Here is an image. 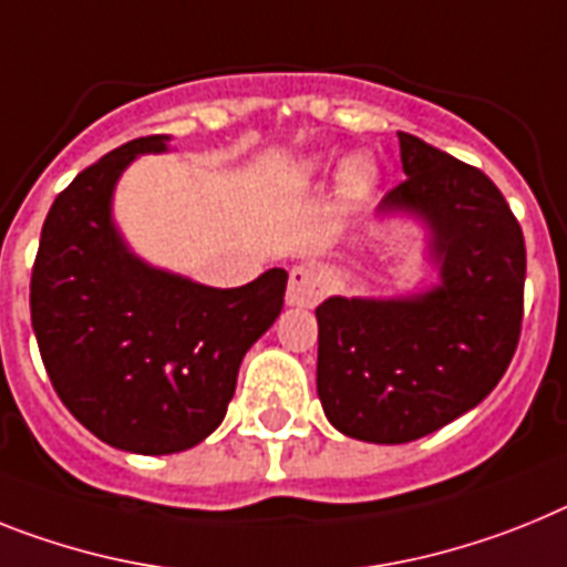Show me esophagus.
Returning <instances> with one entry per match:
<instances>
[{"label": "esophagus", "mask_w": 567, "mask_h": 567, "mask_svg": "<svg viewBox=\"0 0 567 567\" xmlns=\"http://www.w3.org/2000/svg\"><path fill=\"white\" fill-rule=\"evenodd\" d=\"M327 295V280L321 278L316 266L301 264L295 266L289 272V289H287V303L292 307H312Z\"/></svg>", "instance_id": "obj_1"}]
</instances>
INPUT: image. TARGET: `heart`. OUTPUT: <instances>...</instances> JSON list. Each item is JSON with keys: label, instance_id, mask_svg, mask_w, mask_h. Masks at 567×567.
<instances>
[{"label": "heart", "instance_id": "b5f03b06", "mask_svg": "<svg viewBox=\"0 0 567 567\" xmlns=\"http://www.w3.org/2000/svg\"><path fill=\"white\" fill-rule=\"evenodd\" d=\"M372 166H370V159L364 157H352L347 166H343V174H341V181H343V188H347V195L358 197V195H364L367 188H370L372 183Z\"/></svg>", "mask_w": 567, "mask_h": 567}]
</instances>
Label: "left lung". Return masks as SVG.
Returning a JSON list of instances; mask_svg holds the SVG:
<instances>
[{
  "instance_id": "1",
  "label": "left lung",
  "mask_w": 567,
  "mask_h": 567,
  "mask_svg": "<svg viewBox=\"0 0 567 567\" xmlns=\"http://www.w3.org/2000/svg\"><path fill=\"white\" fill-rule=\"evenodd\" d=\"M408 181L386 209L435 231L442 287L408 301L330 298L318 316V399L332 427L404 444L473 410L499 384L525 316V237L482 168L399 134Z\"/></svg>"
}]
</instances>
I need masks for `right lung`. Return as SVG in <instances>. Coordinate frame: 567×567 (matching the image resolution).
<instances>
[{
	"label": "right lung",
	"instance_id": "1",
	"mask_svg": "<svg viewBox=\"0 0 567 567\" xmlns=\"http://www.w3.org/2000/svg\"><path fill=\"white\" fill-rule=\"evenodd\" d=\"M137 137L62 188L31 272V323L53 390L82 427L120 450L163 456L195 447L235 395L237 370L284 309L287 278L269 269L237 289L159 272L111 226V192Z\"/></svg>",
	"mask_w": 567,
	"mask_h": 567
}]
</instances>
